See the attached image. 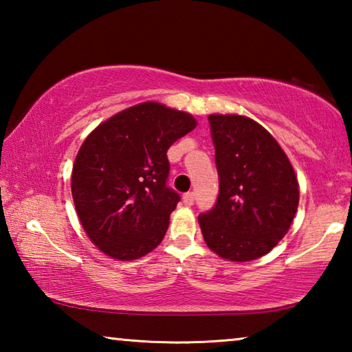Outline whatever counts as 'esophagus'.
<instances>
[{
    "mask_svg": "<svg viewBox=\"0 0 352 352\" xmlns=\"http://www.w3.org/2000/svg\"><path fill=\"white\" fill-rule=\"evenodd\" d=\"M194 199H195V195H194V192H186L183 195V201H184V205H188V206H190L194 204Z\"/></svg>",
    "mask_w": 352,
    "mask_h": 352,
    "instance_id": "34e87169",
    "label": "esophagus"
}]
</instances>
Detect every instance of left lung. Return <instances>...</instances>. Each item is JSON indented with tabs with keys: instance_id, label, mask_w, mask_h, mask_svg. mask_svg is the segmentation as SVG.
<instances>
[{
	"instance_id": "left-lung-1",
	"label": "left lung",
	"mask_w": 352,
	"mask_h": 352,
	"mask_svg": "<svg viewBox=\"0 0 352 352\" xmlns=\"http://www.w3.org/2000/svg\"><path fill=\"white\" fill-rule=\"evenodd\" d=\"M208 121L219 195L199 216L204 239L220 258L258 259L290 228L300 201L296 175L276 140L253 119L211 115Z\"/></svg>"
}]
</instances>
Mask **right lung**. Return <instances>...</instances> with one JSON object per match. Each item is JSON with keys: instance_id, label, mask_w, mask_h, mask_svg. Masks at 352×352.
<instances>
[{"instance_id": "obj_1", "label": "right lung", "mask_w": 352, "mask_h": 352, "mask_svg": "<svg viewBox=\"0 0 352 352\" xmlns=\"http://www.w3.org/2000/svg\"><path fill=\"white\" fill-rule=\"evenodd\" d=\"M197 122L142 102L107 119L83 141L71 175L77 216L100 252L132 261L158 245L180 194L168 186V148Z\"/></svg>"}]
</instances>
